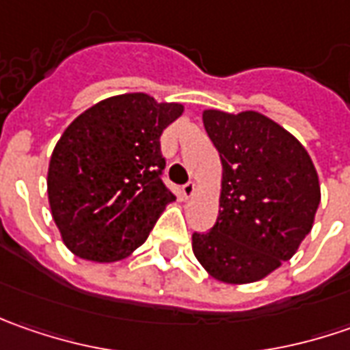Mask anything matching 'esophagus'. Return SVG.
<instances>
[{"instance_id": "34e87169", "label": "esophagus", "mask_w": 350, "mask_h": 350, "mask_svg": "<svg viewBox=\"0 0 350 350\" xmlns=\"http://www.w3.org/2000/svg\"><path fill=\"white\" fill-rule=\"evenodd\" d=\"M195 191H196L195 183H187V185H183L181 187V193L185 198H191V196L195 195Z\"/></svg>"}]
</instances>
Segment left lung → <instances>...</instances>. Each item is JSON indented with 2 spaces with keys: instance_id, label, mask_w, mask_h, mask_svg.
<instances>
[{
  "instance_id": "1",
  "label": "left lung",
  "mask_w": 350,
  "mask_h": 350,
  "mask_svg": "<svg viewBox=\"0 0 350 350\" xmlns=\"http://www.w3.org/2000/svg\"><path fill=\"white\" fill-rule=\"evenodd\" d=\"M204 128L222 159L220 214L193 234L210 275L230 284L261 280L296 253L319 206V181L308 152L261 113L204 111Z\"/></svg>"
}]
</instances>
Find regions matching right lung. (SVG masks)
<instances>
[{"mask_svg":"<svg viewBox=\"0 0 350 350\" xmlns=\"http://www.w3.org/2000/svg\"><path fill=\"white\" fill-rule=\"evenodd\" d=\"M183 105L126 93L93 105L56 144L48 200L66 247L81 259L111 262L148 239L175 200L161 175L159 138Z\"/></svg>","mask_w":350,"mask_h":350,"instance_id":"right-lung-1","label":"right lung"}]
</instances>
